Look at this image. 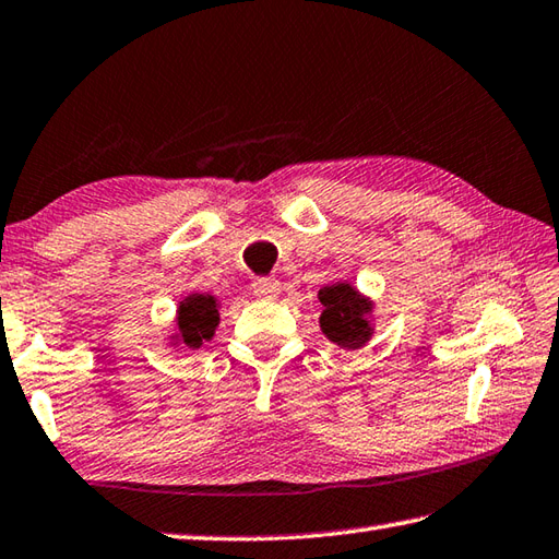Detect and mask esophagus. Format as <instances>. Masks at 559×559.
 I'll return each mask as SVG.
<instances>
[{
	"mask_svg": "<svg viewBox=\"0 0 559 559\" xmlns=\"http://www.w3.org/2000/svg\"><path fill=\"white\" fill-rule=\"evenodd\" d=\"M252 294L260 299H277L280 282L275 277H258L252 282Z\"/></svg>",
	"mask_w": 559,
	"mask_h": 559,
	"instance_id": "esophagus-1",
	"label": "esophagus"
}]
</instances>
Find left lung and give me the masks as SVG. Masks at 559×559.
I'll list each match as a JSON object with an SVG mask.
<instances>
[{"mask_svg":"<svg viewBox=\"0 0 559 559\" xmlns=\"http://www.w3.org/2000/svg\"><path fill=\"white\" fill-rule=\"evenodd\" d=\"M319 301L323 304L319 316L321 331L331 343L345 347V350H357L372 338L374 304L350 282H335L319 289Z\"/></svg>","mask_w":559,"mask_h":559,"instance_id":"8db88e82","label":"left lung"}]
</instances>
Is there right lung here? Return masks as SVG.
<instances>
[{"label": "right lung", "mask_w": 559, "mask_h": 559, "mask_svg": "<svg viewBox=\"0 0 559 559\" xmlns=\"http://www.w3.org/2000/svg\"><path fill=\"white\" fill-rule=\"evenodd\" d=\"M218 325V299L212 294H187L175 316V333L170 345L197 350L204 341H212Z\"/></svg>", "instance_id": "right-lung-1"}]
</instances>
